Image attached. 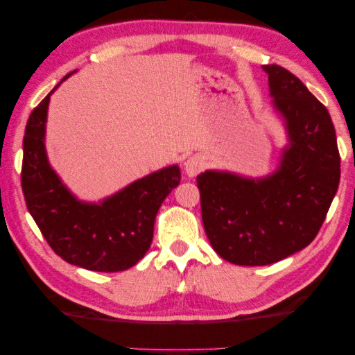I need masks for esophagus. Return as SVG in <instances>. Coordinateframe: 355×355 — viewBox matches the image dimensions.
I'll return each mask as SVG.
<instances>
[{
    "instance_id": "1",
    "label": "esophagus",
    "mask_w": 355,
    "mask_h": 355,
    "mask_svg": "<svg viewBox=\"0 0 355 355\" xmlns=\"http://www.w3.org/2000/svg\"><path fill=\"white\" fill-rule=\"evenodd\" d=\"M202 166H205V160H202L200 155H193V157H189V159L185 160L184 170L189 178H195L196 174L202 170Z\"/></svg>"
}]
</instances>
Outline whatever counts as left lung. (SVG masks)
<instances>
[{"instance_id": "8db88e82", "label": "left lung", "mask_w": 355, "mask_h": 355, "mask_svg": "<svg viewBox=\"0 0 355 355\" xmlns=\"http://www.w3.org/2000/svg\"><path fill=\"white\" fill-rule=\"evenodd\" d=\"M263 71L286 133L275 170L257 178L228 170L196 176L207 239L220 258L237 266H267L310 245L340 184L327 108L286 69L270 64Z\"/></svg>"}]
</instances>
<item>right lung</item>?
I'll use <instances>...</instances> for the list:
<instances>
[{"instance_id": "add662e5", "label": "right lung", "mask_w": 355, "mask_h": 355, "mask_svg": "<svg viewBox=\"0 0 355 355\" xmlns=\"http://www.w3.org/2000/svg\"><path fill=\"white\" fill-rule=\"evenodd\" d=\"M72 73L49 92L26 123L21 165L26 207L66 263L94 272L127 270L149 250L155 216L181 182V168H162L98 201L80 200L51 166L45 148L50 96Z\"/></svg>"}]
</instances>
